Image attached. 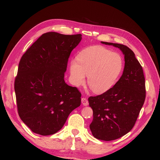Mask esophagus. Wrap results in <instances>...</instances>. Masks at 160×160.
Here are the masks:
<instances>
[{"mask_svg":"<svg viewBox=\"0 0 160 160\" xmlns=\"http://www.w3.org/2000/svg\"><path fill=\"white\" fill-rule=\"evenodd\" d=\"M81 101H82V104L84 105V106H87V105L88 104H89V102H88V100L86 99V98H82V100H81Z\"/></svg>","mask_w":160,"mask_h":160,"instance_id":"obj_1","label":"esophagus"}]
</instances>
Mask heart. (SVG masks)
I'll return each instance as SVG.
<instances>
[{"label":"heart","instance_id":"heart-1","mask_svg":"<svg viewBox=\"0 0 160 160\" xmlns=\"http://www.w3.org/2000/svg\"><path fill=\"white\" fill-rule=\"evenodd\" d=\"M123 66L120 54L102 46H91L79 52L77 61L70 62L71 82L75 87L82 85L87 75L88 84L93 92L104 93L114 86Z\"/></svg>","mask_w":160,"mask_h":160}]
</instances>
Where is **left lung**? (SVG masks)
Segmentation results:
<instances>
[{
    "mask_svg": "<svg viewBox=\"0 0 160 160\" xmlns=\"http://www.w3.org/2000/svg\"><path fill=\"white\" fill-rule=\"evenodd\" d=\"M101 43L120 49L125 62L123 73L116 84L107 92L88 99L93 109L89 126L92 135L98 140L111 141L128 133L135 125L145 100V78L131 49L121 44Z\"/></svg>",
    "mask_w": 160,
    "mask_h": 160,
    "instance_id": "left-lung-1",
    "label": "left lung"
}]
</instances>
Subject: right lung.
Here are the masks:
<instances>
[{
  "mask_svg": "<svg viewBox=\"0 0 160 160\" xmlns=\"http://www.w3.org/2000/svg\"><path fill=\"white\" fill-rule=\"evenodd\" d=\"M81 40V34L43 33L20 60L14 82L18 112L35 133H56L80 107L81 93L64 78L71 52Z\"/></svg>",
  "mask_w": 160,
  "mask_h": 160,
  "instance_id": "right-lung-1",
  "label": "right lung"
}]
</instances>
